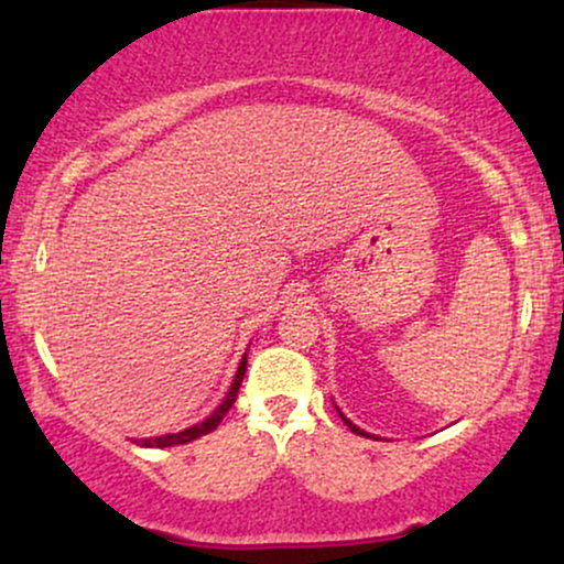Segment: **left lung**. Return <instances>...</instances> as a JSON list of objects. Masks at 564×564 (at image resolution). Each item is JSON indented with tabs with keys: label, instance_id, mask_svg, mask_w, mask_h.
Returning <instances> with one entry per match:
<instances>
[{
	"label": "left lung",
	"instance_id": "8db88e82",
	"mask_svg": "<svg viewBox=\"0 0 564 564\" xmlns=\"http://www.w3.org/2000/svg\"><path fill=\"white\" fill-rule=\"evenodd\" d=\"M336 411H339V408H336ZM339 416H341V422H345V424L349 426V430H352V432H355V435H366V437H368V432H364V430H360V426H355V424H352V422H349V419H347V416H345V413H341V411H339Z\"/></svg>",
	"mask_w": 564,
	"mask_h": 564
}]
</instances>
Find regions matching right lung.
I'll use <instances>...</instances> for the list:
<instances>
[{
    "label": "right lung",
    "mask_w": 564,
    "mask_h": 564,
    "mask_svg": "<svg viewBox=\"0 0 564 564\" xmlns=\"http://www.w3.org/2000/svg\"><path fill=\"white\" fill-rule=\"evenodd\" d=\"M243 373H246V355L241 358V364H238V371H236V377H232V384H230L228 394H225V400H223V403H219V405L215 408V411H212L209 416H206L200 424L187 426V430L174 432V435L145 437V440H134V443L145 445V448H170V445H185V443H191V440H196V437H200V435H209L212 430H217L219 422H223V419H225V413H228L230 408H232V403H236L238 390H241Z\"/></svg>",
    "instance_id": "1"
}]
</instances>
